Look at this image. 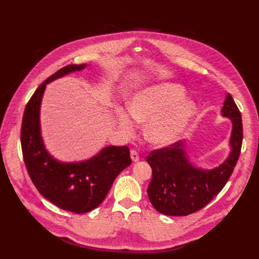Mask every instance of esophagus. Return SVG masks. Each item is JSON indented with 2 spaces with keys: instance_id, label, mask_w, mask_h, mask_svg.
Listing matches in <instances>:
<instances>
[{
  "instance_id": "obj_1",
  "label": "esophagus",
  "mask_w": 259,
  "mask_h": 259,
  "mask_svg": "<svg viewBox=\"0 0 259 259\" xmlns=\"http://www.w3.org/2000/svg\"><path fill=\"white\" fill-rule=\"evenodd\" d=\"M130 157H131V159H133L134 162H138L139 159H140L138 152H137L136 150H131L130 151Z\"/></svg>"
}]
</instances>
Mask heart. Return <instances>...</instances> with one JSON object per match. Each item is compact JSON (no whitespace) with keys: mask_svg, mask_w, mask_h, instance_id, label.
Instances as JSON below:
<instances>
[{"mask_svg":"<svg viewBox=\"0 0 259 259\" xmlns=\"http://www.w3.org/2000/svg\"><path fill=\"white\" fill-rule=\"evenodd\" d=\"M186 91L176 83H158L135 93L129 101V113L117 112L119 128L133 134L135 122L146 123L145 138L151 145L163 147L178 140L196 114L191 101H185Z\"/></svg>","mask_w":259,"mask_h":259,"instance_id":"1","label":"heart"}]
</instances>
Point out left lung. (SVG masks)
Masks as SVG:
<instances>
[{
  "mask_svg": "<svg viewBox=\"0 0 259 259\" xmlns=\"http://www.w3.org/2000/svg\"><path fill=\"white\" fill-rule=\"evenodd\" d=\"M222 115L232 121L233 128L229 139L230 152L218 167H196L187 155L186 141L153 150L147 157L152 169V179L147 192L159 212L167 216H187L196 212L210 202L226 185L237 163L243 142L241 114L229 93L224 101Z\"/></svg>",
  "mask_w": 259,
  "mask_h": 259,
  "instance_id": "left-lung-1",
  "label": "left lung"
}]
</instances>
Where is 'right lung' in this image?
<instances>
[{"label":"right lung","mask_w":259,"mask_h":259,"mask_svg":"<svg viewBox=\"0 0 259 259\" xmlns=\"http://www.w3.org/2000/svg\"><path fill=\"white\" fill-rule=\"evenodd\" d=\"M87 64H70L52 74L27 102L21 128L22 153L27 172L38 192L63 210L84 213L106 198L117 176L131 164L126 146H109L88 160L63 162L50 155L41 135L40 110L46 87Z\"/></svg>","instance_id":"right-lung-1"}]
</instances>
